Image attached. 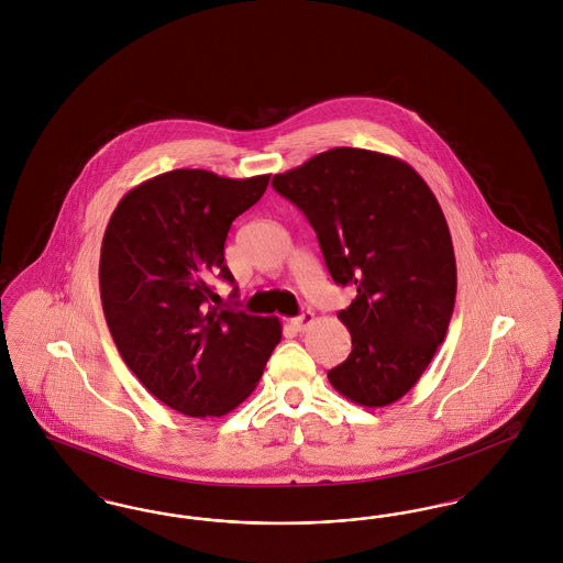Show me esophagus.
<instances>
[{
  "mask_svg": "<svg viewBox=\"0 0 563 563\" xmlns=\"http://www.w3.org/2000/svg\"><path fill=\"white\" fill-rule=\"evenodd\" d=\"M312 322H314V314L312 312H301L299 317L291 319V327H294L295 331H306Z\"/></svg>",
  "mask_w": 563,
  "mask_h": 563,
  "instance_id": "obj_1",
  "label": "esophagus"
}]
</instances>
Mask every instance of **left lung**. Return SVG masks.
Masks as SVG:
<instances>
[{
  "label": "left lung",
  "mask_w": 563,
  "mask_h": 563,
  "mask_svg": "<svg viewBox=\"0 0 563 563\" xmlns=\"http://www.w3.org/2000/svg\"><path fill=\"white\" fill-rule=\"evenodd\" d=\"M272 186L314 228L331 278L356 287L338 314L352 350L331 386L363 407L399 401L454 312V244L434 194L407 162L356 147L322 152Z\"/></svg>",
  "instance_id": "1"
}]
</instances>
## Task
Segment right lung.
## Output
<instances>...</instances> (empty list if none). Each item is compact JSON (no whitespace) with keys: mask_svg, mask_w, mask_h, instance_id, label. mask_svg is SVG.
<instances>
[{"mask_svg":"<svg viewBox=\"0 0 563 563\" xmlns=\"http://www.w3.org/2000/svg\"><path fill=\"white\" fill-rule=\"evenodd\" d=\"M268 181L177 168L131 189L109 219L99 287L111 338L139 382L191 418L239 407L280 342L276 317L211 306L213 280L234 283L223 262L232 221Z\"/></svg>","mask_w":563,"mask_h":563,"instance_id":"right-lung-1","label":"right lung"}]
</instances>
